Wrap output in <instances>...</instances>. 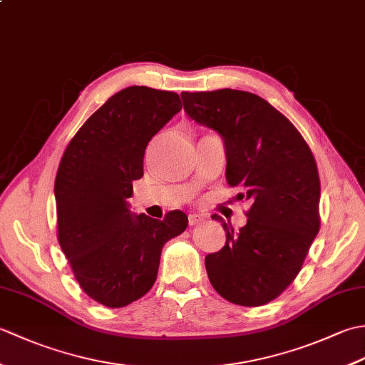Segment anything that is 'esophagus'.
Wrapping results in <instances>:
<instances>
[{
    "instance_id": "obj_1",
    "label": "esophagus",
    "mask_w": 365,
    "mask_h": 365,
    "mask_svg": "<svg viewBox=\"0 0 365 365\" xmlns=\"http://www.w3.org/2000/svg\"><path fill=\"white\" fill-rule=\"evenodd\" d=\"M202 221H204V216H200V215L192 213V215H190V216H188V222H190V226H196V224L202 222Z\"/></svg>"
}]
</instances>
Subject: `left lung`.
Returning a JSON list of instances; mask_svg holds the SVG:
<instances>
[{"instance_id": "left-lung-1", "label": "left lung", "mask_w": 365, "mask_h": 365, "mask_svg": "<svg viewBox=\"0 0 365 365\" xmlns=\"http://www.w3.org/2000/svg\"><path fill=\"white\" fill-rule=\"evenodd\" d=\"M190 118L215 130L226 150V180L247 200L238 232L213 215L226 245L208 254L213 289L234 304L277 298L297 277L320 229V178L314 155L293 123L251 92H182Z\"/></svg>"}]
</instances>
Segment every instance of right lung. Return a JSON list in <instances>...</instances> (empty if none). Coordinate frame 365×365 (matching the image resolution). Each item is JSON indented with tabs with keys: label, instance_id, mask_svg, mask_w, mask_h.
<instances>
[{
	"label": "right lung",
	"instance_id": "obj_1",
	"mask_svg": "<svg viewBox=\"0 0 365 365\" xmlns=\"http://www.w3.org/2000/svg\"><path fill=\"white\" fill-rule=\"evenodd\" d=\"M180 110L175 92L122 89L83 123L59 163L61 250L83 292L106 307L144 297L157 281L163 246L188 226L180 210L158 221L131 213L128 204L147 144Z\"/></svg>",
	"mask_w": 365,
	"mask_h": 365
}]
</instances>
